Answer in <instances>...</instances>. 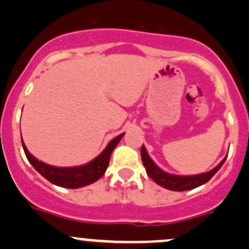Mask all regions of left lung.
Segmentation results:
<instances>
[{
    "mask_svg": "<svg viewBox=\"0 0 249 249\" xmlns=\"http://www.w3.org/2000/svg\"><path fill=\"white\" fill-rule=\"evenodd\" d=\"M227 160V156L222 160L218 165L214 166L212 170L206 171V173L196 174V175H175V174H170L168 171H164L162 168L157 165L153 162L152 158L148 155L147 150L145 146H142V160L143 166L146 169L147 175L152 178L157 184H160L163 188L169 189V191L175 192H183V191H191V189L196 188V187L201 186V184L206 183L207 181L211 180L212 176L219 170L220 166Z\"/></svg>",
    "mask_w": 249,
    "mask_h": 249,
    "instance_id": "obj_1",
    "label": "left lung"
}]
</instances>
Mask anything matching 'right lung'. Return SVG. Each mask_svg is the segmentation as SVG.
<instances>
[{
  "mask_svg": "<svg viewBox=\"0 0 249 249\" xmlns=\"http://www.w3.org/2000/svg\"><path fill=\"white\" fill-rule=\"evenodd\" d=\"M124 135V133H122L119 137L114 138L111 142H109L107 147L96 158L89 160V163L78 166H66V168H63V166H53L42 162V160H38L35 156H32L29 152L26 145L22 142V138L21 143L29 162L32 164L33 168L43 178H45L48 181L56 184V186L63 187V188L75 189L93 183V182L99 180L106 174L107 165H109L111 152L114 151V148L116 147V145L120 142V140L122 139Z\"/></svg>",
  "mask_w": 249,
  "mask_h": 249,
  "instance_id": "add662e5",
  "label": "right lung"
}]
</instances>
